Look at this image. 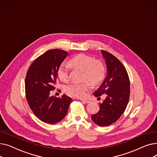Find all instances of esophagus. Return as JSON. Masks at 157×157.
<instances>
[{
	"label": "esophagus",
	"mask_w": 157,
	"mask_h": 157,
	"mask_svg": "<svg viewBox=\"0 0 157 157\" xmlns=\"http://www.w3.org/2000/svg\"><path fill=\"white\" fill-rule=\"evenodd\" d=\"M80 101H83V102H84L85 103H86V104L90 102V101H89V100H88V99H80Z\"/></svg>",
	"instance_id": "34e87169"
}]
</instances>
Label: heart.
Masks as SVG:
<instances>
[{
    "label": "heart",
    "mask_w": 157,
    "mask_h": 157,
    "mask_svg": "<svg viewBox=\"0 0 157 157\" xmlns=\"http://www.w3.org/2000/svg\"><path fill=\"white\" fill-rule=\"evenodd\" d=\"M70 65L74 69L83 71L82 80L85 81L81 83H73L65 87V92L72 97H85L91 88V83L94 85H99L105 76V67L103 62L84 53L74 56L70 60ZM57 74L61 81H69L71 79V66L67 63H62Z\"/></svg>",
    "instance_id": "b5f03b06"
}]
</instances>
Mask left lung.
Segmentation results:
<instances>
[{
  "instance_id": "obj_1",
  "label": "left lung",
  "mask_w": 157,
  "mask_h": 157,
  "mask_svg": "<svg viewBox=\"0 0 157 157\" xmlns=\"http://www.w3.org/2000/svg\"><path fill=\"white\" fill-rule=\"evenodd\" d=\"M108 68V75L94 95L106 98L99 105V111L92 114V121L100 127L109 126L116 122L126 109L130 98V81L122 63L112 54L101 50Z\"/></svg>"
}]
</instances>
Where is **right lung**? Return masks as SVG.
Listing matches in <instances>:
<instances>
[{
  "mask_svg": "<svg viewBox=\"0 0 157 157\" xmlns=\"http://www.w3.org/2000/svg\"><path fill=\"white\" fill-rule=\"evenodd\" d=\"M68 55L59 49H49L39 56L29 67L25 78V96L30 108L42 121L55 124L67 113L72 98L49 95L57 81V71Z\"/></svg>",
  "mask_w": 157,
  "mask_h": 157,
  "instance_id": "obj_1",
  "label": "right lung"
}]
</instances>
